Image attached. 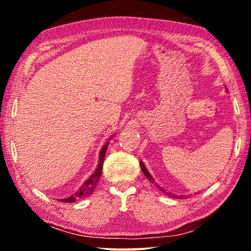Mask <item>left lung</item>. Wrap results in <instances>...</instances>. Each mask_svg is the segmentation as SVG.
Listing matches in <instances>:
<instances>
[{
    "instance_id": "1",
    "label": "left lung",
    "mask_w": 251,
    "mask_h": 251,
    "mask_svg": "<svg viewBox=\"0 0 251 251\" xmlns=\"http://www.w3.org/2000/svg\"><path fill=\"white\" fill-rule=\"evenodd\" d=\"M141 168H142V171H143V173H144V175H145L146 176V178H147V179L148 180H150L151 182V184H154L155 186L157 185L156 184V182H155V179H154V177H152L151 175V174H150V172H148V169L146 168V166H145V164H144L143 163V161L141 160ZM157 187H159V186H157ZM163 192H164V190H163ZM165 194H166L167 195V196H171V193H166V190H165V192H164Z\"/></svg>"
}]
</instances>
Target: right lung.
<instances>
[{
  "label": "right lung",
  "instance_id": "right-lung-1",
  "mask_svg": "<svg viewBox=\"0 0 251 251\" xmlns=\"http://www.w3.org/2000/svg\"><path fill=\"white\" fill-rule=\"evenodd\" d=\"M114 135L110 136L108 138V141L112 139ZM108 141H106L104 143L103 147L100 148V154H99V164H97V167L95 169V172L93 175H91L88 177V179H86L84 181V184L79 187L78 190H76V192L71 195L67 198H63V199H58L59 201L62 202H74L76 201H79V199H83V198H86L88 196H91L94 192L95 187L97 185V182H99L100 175H101V169H103V163H104V158H105V154H106V151H107V146H108Z\"/></svg>",
  "mask_w": 251,
  "mask_h": 251
}]
</instances>
